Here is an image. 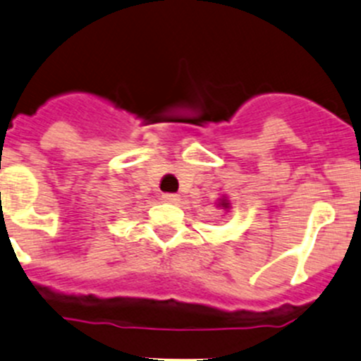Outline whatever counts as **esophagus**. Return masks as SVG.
Returning a JSON list of instances; mask_svg holds the SVG:
<instances>
[{"label": "esophagus", "mask_w": 361, "mask_h": 361, "mask_svg": "<svg viewBox=\"0 0 361 361\" xmlns=\"http://www.w3.org/2000/svg\"><path fill=\"white\" fill-rule=\"evenodd\" d=\"M161 200H163L164 204H177V202H178V195L164 193L163 197H161Z\"/></svg>", "instance_id": "34e87169"}]
</instances>
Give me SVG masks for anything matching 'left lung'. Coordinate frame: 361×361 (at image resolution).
Returning <instances> with one entry per match:
<instances>
[{"label":"left lung","mask_w":361,"mask_h":361,"mask_svg":"<svg viewBox=\"0 0 361 361\" xmlns=\"http://www.w3.org/2000/svg\"><path fill=\"white\" fill-rule=\"evenodd\" d=\"M218 205H219V207H223V209H228L230 207V204H228V200H226V198H221Z\"/></svg>","instance_id":"8db88e82"}]
</instances>
